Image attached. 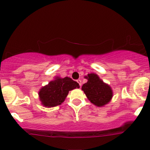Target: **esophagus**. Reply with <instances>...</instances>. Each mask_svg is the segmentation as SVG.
Returning a JSON list of instances; mask_svg holds the SVG:
<instances>
[{
    "label": "esophagus",
    "mask_w": 150,
    "mask_h": 150,
    "mask_svg": "<svg viewBox=\"0 0 150 150\" xmlns=\"http://www.w3.org/2000/svg\"><path fill=\"white\" fill-rule=\"evenodd\" d=\"M76 81L79 83V84L80 87H81V80H80V79H77Z\"/></svg>",
    "instance_id": "34e87169"
}]
</instances>
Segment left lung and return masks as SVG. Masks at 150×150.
<instances>
[{
  "label": "left lung",
  "instance_id": "8db88e82",
  "mask_svg": "<svg viewBox=\"0 0 150 150\" xmlns=\"http://www.w3.org/2000/svg\"><path fill=\"white\" fill-rule=\"evenodd\" d=\"M87 81L81 87L87 99L98 107L108 104L113 97V90L110 85L103 82L98 75L88 74L84 76Z\"/></svg>",
  "mask_w": 150,
  "mask_h": 150
}]
</instances>
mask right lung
I'll return each mask as SVG.
<instances>
[{"instance_id":"add662e5","label":"right lung","mask_w":150,"mask_h":150,"mask_svg":"<svg viewBox=\"0 0 150 150\" xmlns=\"http://www.w3.org/2000/svg\"><path fill=\"white\" fill-rule=\"evenodd\" d=\"M76 88H79V84L70 77L55 76L48 84L40 89L38 97L44 106L54 107L64 102L69 91Z\"/></svg>"}]
</instances>
